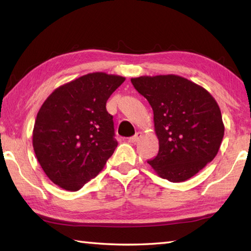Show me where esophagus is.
<instances>
[{"label": "esophagus", "mask_w": 251, "mask_h": 251, "mask_svg": "<svg viewBox=\"0 0 251 251\" xmlns=\"http://www.w3.org/2000/svg\"><path fill=\"white\" fill-rule=\"evenodd\" d=\"M141 137V132H136V135L135 136H132V137H130V138H128V142H130V143H135V142H137L138 140H139V138Z\"/></svg>", "instance_id": "esophagus-1"}]
</instances>
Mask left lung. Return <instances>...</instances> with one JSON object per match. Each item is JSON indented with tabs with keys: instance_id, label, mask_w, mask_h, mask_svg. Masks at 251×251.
Listing matches in <instances>:
<instances>
[{
	"instance_id": "8db88e82",
	"label": "left lung",
	"mask_w": 251,
	"mask_h": 251,
	"mask_svg": "<svg viewBox=\"0 0 251 251\" xmlns=\"http://www.w3.org/2000/svg\"><path fill=\"white\" fill-rule=\"evenodd\" d=\"M152 106L158 153L148 161L170 182H182L210 163L225 135L215 98L200 85L174 74L131 78Z\"/></svg>"
}]
</instances>
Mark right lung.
<instances>
[{
    "label": "right lung",
    "instance_id": "1",
    "mask_svg": "<svg viewBox=\"0 0 251 251\" xmlns=\"http://www.w3.org/2000/svg\"><path fill=\"white\" fill-rule=\"evenodd\" d=\"M125 77L88 73L58 87L36 115L32 143L52 182L77 191L95 178L117 147L106 100Z\"/></svg>",
    "mask_w": 251,
    "mask_h": 251
}]
</instances>
